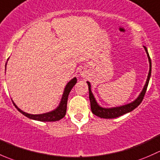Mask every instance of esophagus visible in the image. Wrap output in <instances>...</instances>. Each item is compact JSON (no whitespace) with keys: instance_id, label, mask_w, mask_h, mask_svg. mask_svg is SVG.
I'll return each mask as SVG.
<instances>
[{"instance_id":"esophagus-1","label":"esophagus","mask_w":160,"mask_h":160,"mask_svg":"<svg viewBox=\"0 0 160 160\" xmlns=\"http://www.w3.org/2000/svg\"><path fill=\"white\" fill-rule=\"evenodd\" d=\"M80 73H81L82 76H84V75H85L84 70H80Z\"/></svg>"}]
</instances>
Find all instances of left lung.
Segmentation results:
<instances>
[{"instance_id":"obj_1","label":"left lung","mask_w":160,"mask_h":160,"mask_svg":"<svg viewBox=\"0 0 160 160\" xmlns=\"http://www.w3.org/2000/svg\"><path fill=\"white\" fill-rule=\"evenodd\" d=\"M146 53H147L148 58H149V72L148 74L147 80H146V83L145 84L144 88H143L142 91L141 92L140 95L138 96V98L135 100L133 102L130 103V104H126V105L121 106V107H117V108H104L100 107L98 104V103L96 102V100H95L94 97H93V93H92L91 90H90V83L89 82H87L88 84V88H89V98L90 101V108H91L92 113L95 115L98 116L100 118H114L120 117V116L123 115V114H126V113L130 112L132 110H134L135 108H136L141 102L142 101L143 98H144L145 94H146V90H147L148 84H149V81L150 79V76H151V69H152V63H151V59H150V56L148 53L147 49L146 47H145Z\"/></svg>"}]
</instances>
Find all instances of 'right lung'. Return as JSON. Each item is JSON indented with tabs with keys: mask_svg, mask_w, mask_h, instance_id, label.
Returning a JSON list of instances; mask_svg holds the SVG:
<instances>
[{
	"mask_svg": "<svg viewBox=\"0 0 160 160\" xmlns=\"http://www.w3.org/2000/svg\"><path fill=\"white\" fill-rule=\"evenodd\" d=\"M77 78L74 77L73 79H72V80L67 83V85L65 88V90H64L63 95H62V100H61V102L60 104H59V107H58L56 110L51 111V112L45 113V114H28V113L24 112V111H22L21 109H19L15 105V104H14V102H13V104L15 106L16 108L18 109V111H20L22 114H23L24 115L26 116L28 118L33 119V120L40 121V122H56V121H59L60 120V119H62V118L66 115L67 107V100H68L69 93H70L72 88H73L74 85L77 83Z\"/></svg>",
	"mask_w": 160,
	"mask_h": 160,
	"instance_id": "1",
	"label": "right lung"
}]
</instances>
